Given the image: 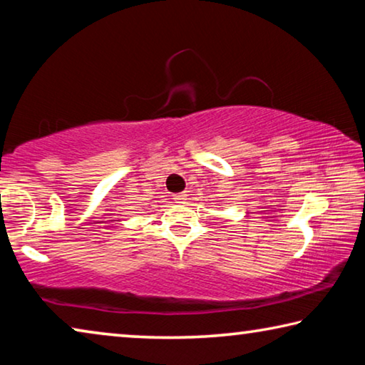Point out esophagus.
<instances>
[{
	"instance_id": "34e87169",
	"label": "esophagus",
	"mask_w": 365,
	"mask_h": 365,
	"mask_svg": "<svg viewBox=\"0 0 365 365\" xmlns=\"http://www.w3.org/2000/svg\"><path fill=\"white\" fill-rule=\"evenodd\" d=\"M174 200H175V202H180V205H185V202H187V193H178V195H174Z\"/></svg>"
}]
</instances>
